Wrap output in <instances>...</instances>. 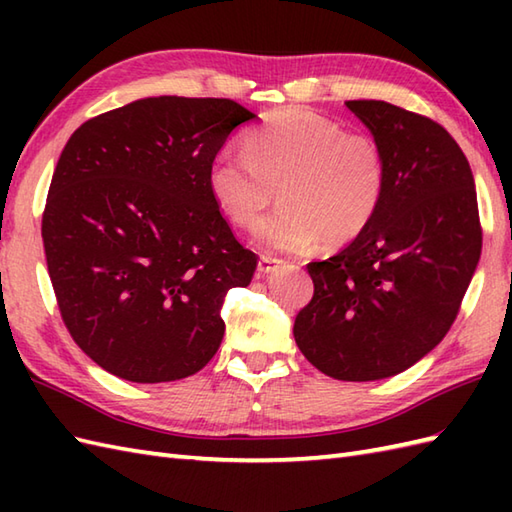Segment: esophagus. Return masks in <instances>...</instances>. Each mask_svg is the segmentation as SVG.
<instances>
[{
	"label": "esophagus",
	"mask_w": 512,
	"mask_h": 512,
	"mask_svg": "<svg viewBox=\"0 0 512 512\" xmlns=\"http://www.w3.org/2000/svg\"><path fill=\"white\" fill-rule=\"evenodd\" d=\"M279 266H281V262H279V259H275V257H266V255L259 257V262H257V275H259V277L273 275V273H277Z\"/></svg>",
	"instance_id": "obj_1"
}]
</instances>
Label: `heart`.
Returning <instances> with one entry per match:
<instances>
[{
	"label": "heart",
	"instance_id": "obj_1",
	"mask_svg": "<svg viewBox=\"0 0 512 512\" xmlns=\"http://www.w3.org/2000/svg\"><path fill=\"white\" fill-rule=\"evenodd\" d=\"M211 198L235 226H259L266 253H306L321 239L343 246L372 224L387 191V160L376 138L345 132L310 110H284L250 129L244 154L220 151L209 165Z\"/></svg>",
	"mask_w": 512,
	"mask_h": 512
}]
</instances>
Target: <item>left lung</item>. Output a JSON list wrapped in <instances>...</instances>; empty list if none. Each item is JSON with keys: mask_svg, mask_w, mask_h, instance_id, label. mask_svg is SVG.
<instances>
[{"mask_svg": "<svg viewBox=\"0 0 512 512\" xmlns=\"http://www.w3.org/2000/svg\"><path fill=\"white\" fill-rule=\"evenodd\" d=\"M387 160V191L354 242L310 262L314 295L295 319L308 361L336 380L405 372L458 317L482 253L475 180L431 118L385 101H347Z\"/></svg>", "mask_w": 512, "mask_h": 512, "instance_id": "8db88e82", "label": "left lung"}]
</instances>
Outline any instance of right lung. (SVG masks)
<instances>
[{
    "mask_svg": "<svg viewBox=\"0 0 512 512\" xmlns=\"http://www.w3.org/2000/svg\"><path fill=\"white\" fill-rule=\"evenodd\" d=\"M253 118L231 99L154 96L90 118L63 147L43 248L65 328L105 372L169 383L215 356L226 292L250 284L257 255L206 176Z\"/></svg>",
    "mask_w": 512,
    "mask_h": 512,
    "instance_id": "obj_1",
    "label": "right lung"
}]
</instances>
